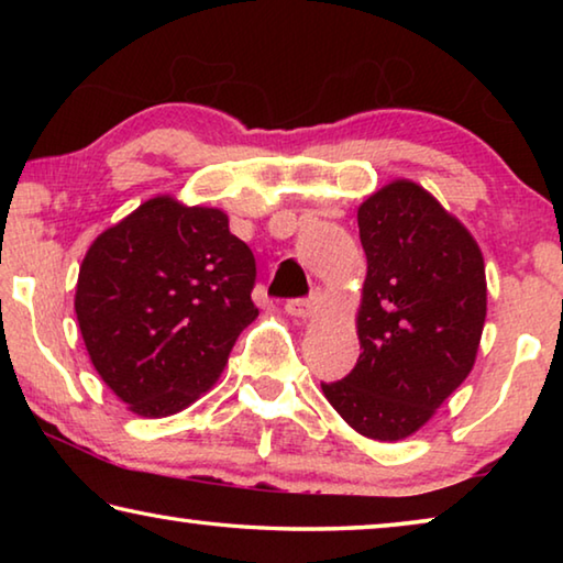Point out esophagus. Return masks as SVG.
<instances>
[{"label": "esophagus", "instance_id": "1", "mask_svg": "<svg viewBox=\"0 0 563 563\" xmlns=\"http://www.w3.org/2000/svg\"><path fill=\"white\" fill-rule=\"evenodd\" d=\"M320 308V295H310V298H295L285 302V312L292 318H312Z\"/></svg>", "mask_w": 563, "mask_h": 563}]
</instances>
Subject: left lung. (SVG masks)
I'll return each instance as SVG.
<instances>
[{"instance_id":"left-lung-1","label":"left lung","mask_w":563,"mask_h":563,"mask_svg":"<svg viewBox=\"0 0 563 563\" xmlns=\"http://www.w3.org/2000/svg\"><path fill=\"white\" fill-rule=\"evenodd\" d=\"M367 278L360 357L322 383L352 430L397 442L430 422L472 373L487 318V275L472 233L442 203L397 178L357 208Z\"/></svg>"}]
</instances>
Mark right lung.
Masks as SVG:
<instances>
[{
	"label": "right lung",
	"mask_w": 563,
	"mask_h": 563,
	"mask_svg": "<svg viewBox=\"0 0 563 563\" xmlns=\"http://www.w3.org/2000/svg\"><path fill=\"white\" fill-rule=\"evenodd\" d=\"M255 258L221 208L141 203L84 255L74 310L103 383L139 417L176 415L221 377L258 318Z\"/></svg>",
	"instance_id": "add662e5"
}]
</instances>
